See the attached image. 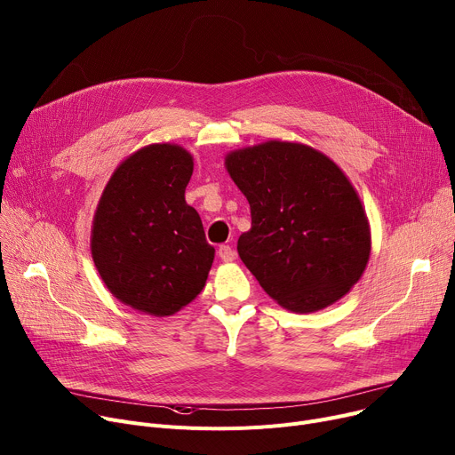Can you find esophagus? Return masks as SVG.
<instances>
[{
	"mask_svg": "<svg viewBox=\"0 0 455 455\" xmlns=\"http://www.w3.org/2000/svg\"><path fill=\"white\" fill-rule=\"evenodd\" d=\"M218 254H220V258H221L223 261H234V259H235V252H234V249H232L230 245H221L220 251H218Z\"/></svg>",
	"mask_w": 455,
	"mask_h": 455,
	"instance_id": "obj_1",
	"label": "esophagus"
}]
</instances>
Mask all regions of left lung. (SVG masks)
I'll list each match as a JSON object with an SVG mask.
<instances>
[{
    "label": "left lung",
    "instance_id": "obj_1",
    "mask_svg": "<svg viewBox=\"0 0 455 455\" xmlns=\"http://www.w3.org/2000/svg\"><path fill=\"white\" fill-rule=\"evenodd\" d=\"M225 166L251 204L237 252L263 291L294 313L349 292L368 265L371 234L344 172L318 149L282 140L230 151Z\"/></svg>",
    "mask_w": 455,
    "mask_h": 455
}]
</instances>
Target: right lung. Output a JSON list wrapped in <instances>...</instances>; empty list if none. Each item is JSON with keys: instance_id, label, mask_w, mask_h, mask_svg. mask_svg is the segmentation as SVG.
Segmentation results:
<instances>
[{"instance_id": "right-lung-1", "label": "right lung", "mask_w": 455, "mask_h": 455, "mask_svg": "<svg viewBox=\"0 0 455 455\" xmlns=\"http://www.w3.org/2000/svg\"><path fill=\"white\" fill-rule=\"evenodd\" d=\"M194 159L177 144H149L118 164L99 201L91 254L109 292L170 316L203 291L214 261L201 218L185 201Z\"/></svg>"}]
</instances>
